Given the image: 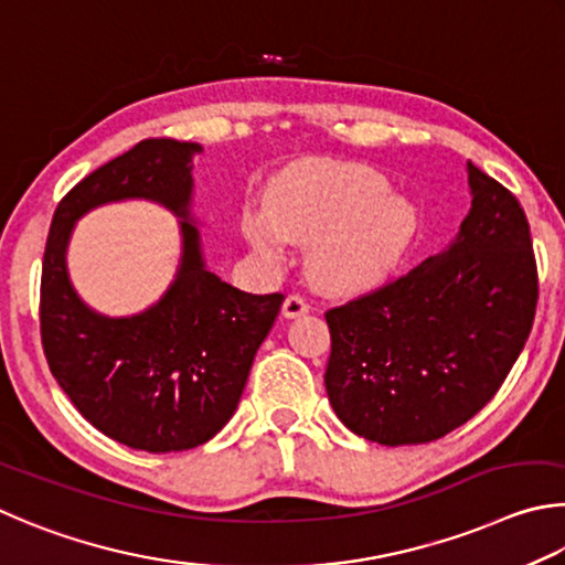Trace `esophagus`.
<instances>
[{
	"label": "esophagus",
	"instance_id": "esophagus-1",
	"mask_svg": "<svg viewBox=\"0 0 565 565\" xmlns=\"http://www.w3.org/2000/svg\"><path fill=\"white\" fill-rule=\"evenodd\" d=\"M310 310V302L302 298V295H288L282 302V315L285 318H300Z\"/></svg>",
	"mask_w": 565,
	"mask_h": 565
}]
</instances>
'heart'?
<instances>
[{"mask_svg": "<svg viewBox=\"0 0 565 565\" xmlns=\"http://www.w3.org/2000/svg\"><path fill=\"white\" fill-rule=\"evenodd\" d=\"M387 191L370 166L305 161L277 181L267 213H245L243 233L265 257H280L285 241L308 245L315 288L367 290L397 270L419 233L417 205Z\"/></svg>", "mask_w": 565, "mask_h": 565, "instance_id": "b5f03b06", "label": "heart"}]
</instances>
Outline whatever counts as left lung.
<instances>
[{
	"instance_id": "obj_1",
	"label": "left lung",
	"mask_w": 565,
	"mask_h": 565,
	"mask_svg": "<svg viewBox=\"0 0 565 565\" xmlns=\"http://www.w3.org/2000/svg\"><path fill=\"white\" fill-rule=\"evenodd\" d=\"M471 211L447 250L324 312L330 404L358 437L427 444L487 407L539 300L531 227L509 188L469 163Z\"/></svg>"
}]
</instances>
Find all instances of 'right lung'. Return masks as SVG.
Wrapping results in <instances>:
<instances>
[{
  "label": "right lung",
  "instance_id": "add662e5",
  "mask_svg": "<svg viewBox=\"0 0 565 565\" xmlns=\"http://www.w3.org/2000/svg\"><path fill=\"white\" fill-rule=\"evenodd\" d=\"M195 153L198 143L146 138L96 168L56 205L42 263V348L58 387L108 439L151 454L201 447L225 427L285 300L243 292L205 270L188 211ZM126 196L183 216L184 255L156 306L134 319H104L67 282L65 245L78 216Z\"/></svg>",
  "mask_w": 565,
  "mask_h": 565
}]
</instances>
